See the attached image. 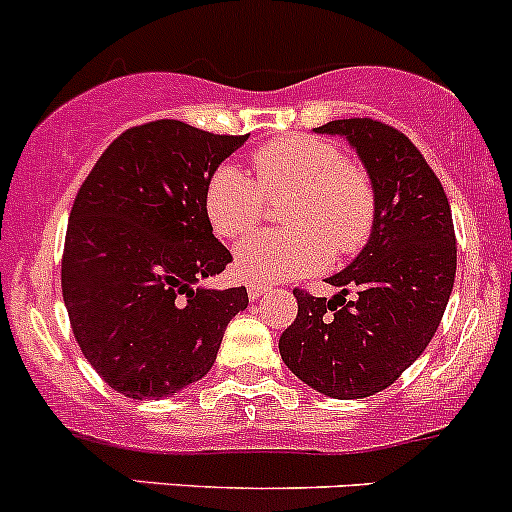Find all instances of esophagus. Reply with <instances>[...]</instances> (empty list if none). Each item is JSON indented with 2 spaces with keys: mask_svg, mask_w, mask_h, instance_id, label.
Returning <instances> with one entry per match:
<instances>
[{
  "mask_svg": "<svg viewBox=\"0 0 512 512\" xmlns=\"http://www.w3.org/2000/svg\"><path fill=\"white\" fill-rule=\"evenodd\" d=\"M265 292L267 287L260 285V282H247V297L250 299H260Z\"/></svg>",
  "mask_w": 512,
  "mask_h": 512,
  "instance_id": "esophagus-1",
  "label": "esophagus"
}]
</instances>
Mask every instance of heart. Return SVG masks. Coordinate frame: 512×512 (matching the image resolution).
<instances>
[{"label":"heart","instance_id":"b5f03b06","mask_svg":"<svg viewBox=\"0 0 512 512\" xmlns=\"http://www.w3.org/2000/svg\"><path fill=\"white\" fill-rule=\"evenodd\" d=\"M252 173L223 163L205 183V215L225 240L240 237L260 220L262 195H287L282 223L235 247V272L247 282H277L327 265L329 255L361 250L376 225V193L369 173L344 160L332 143L287 136L252 153Z\"/></svg>","mask_w":512,"mask_h":512}]
</instances>
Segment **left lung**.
Masks as SVG:
<instances>
[{
	"instance_id": "left-lung-1",
	"label": "left lung",
	"mask_w": 512,
	"mask_h": 512,
	"mask_svg": "<svg viewBox=\"0 0 512 512\" xmlns=\"http://www.w3.org/2000/svg\"><path fill=\"white\" fill-rule=\"evenodd\" d=\"M314 133L347 138L376 193V225L359 255L327 277L332 299L294 289L297 319L280 354L329 399H364L394 384L436 334L456 280V232L441 180L404 133L344 118ZM355 292L354 300L346 294Z\"/></svg>"
}]
</instances>
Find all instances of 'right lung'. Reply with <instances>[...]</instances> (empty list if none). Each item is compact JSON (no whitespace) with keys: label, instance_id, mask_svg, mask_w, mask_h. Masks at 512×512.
Instances as JSON below:
<instances>
[{"label":"right lung","instance_id":"add662e5","mask_svg":"<svg viewBox=\"0 0 512 512\" xmlns=\"http://www.w3.org/2000/svg\"><path fill=\"white\" fill-rule=\"evenodd\" d=\"M250 136L163 118L96 160L69 215L61 292L89 364L128 399L173 396L215 364L247 289L200 282L232 260L205 215V183Z\"/></svg>","mask_w":512,"mask_h":512}]
</instances>
